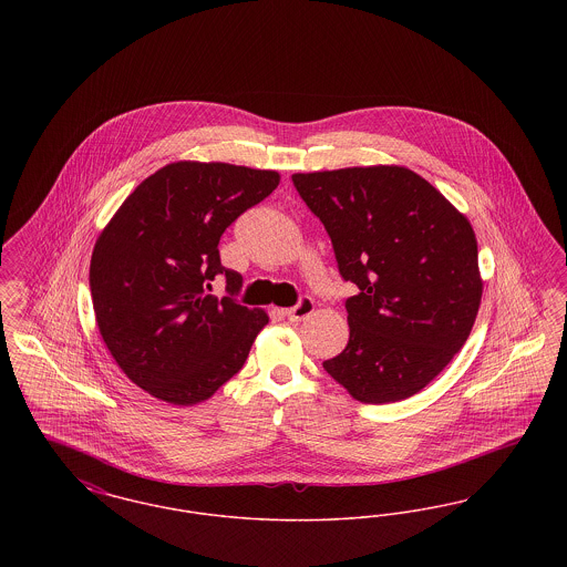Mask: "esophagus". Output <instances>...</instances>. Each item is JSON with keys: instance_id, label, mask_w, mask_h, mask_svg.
<instances>
[{"instance_id": "esophagus-1", "label": "esophagus", "mask_w": 567, "mask_h": 567, "mask_svg": "<svg viewBox=\"0 0 567 567\" xmlns=\"http://www.w3.org/2000/svg\"><path fill=\"white\" fill-rule=\"evenodd\" d=\"M312 312H315V301H312L310 297H301V299L297 301V306L285 310V317H287L289 321L297 323V321H303L306 317H310Z\"/></svg>"}]
</instances>
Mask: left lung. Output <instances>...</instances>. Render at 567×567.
Listing matches in <instances>:
<instances>
[{
    "mask_svg": "<svg viewBox=\"0 0 567 567\" xmlns=\"http://www.w3.org/2000/svg\"><path fill=\"white\" fill-rule=\"evenodd\" d=\"M331 238L351 338L324 372L363 404L400 402L437 377L476 321L483 278L470 220L402 165L293 174Z\"/></svg>",
    "mask_w": 567,
    "mask_h": 567,
    "instance_id": "left-lung-1",
    "label": "left lung"
}]
</instances>
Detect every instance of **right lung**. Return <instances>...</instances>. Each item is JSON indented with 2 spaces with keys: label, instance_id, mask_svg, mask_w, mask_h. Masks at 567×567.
I'll list each match as a JSON object with an SVG mask.
<instances>
[{
  "label": "right lung",
  "instance_id": "right-lung-1",
  "mask_svg": "<svg viewBox=\"0 0 567 567\" xmlns=\"http://www.w3.org/2000/svg\"><path fill=\"white\" fill-rule=\"evenodd\" d=\"M278 183L274 169L169 163L100 234L89 270L95 321L118 368L153 398L199 404L243 370L268 315L231 297L243 276L220 266L218 240ZM216 275L229 297L212 296Z\"/></svg>",
  "mask_w": 567,
  "mask_h": 567
}]
</instances>
